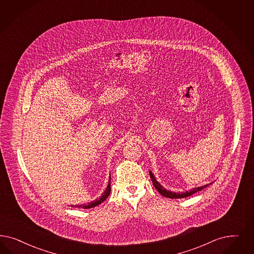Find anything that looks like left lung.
I'll list each match as a JSON object with an SVG mask.
<instances>
[{
	"instance_id": "8db88e82",
	"label": "left lung",
	"mask_w": 254,
	"mask_h": 254,
	"mask_svg": "<svg viewBox=\"0 0 254 254\" xmlns=\"http://www.w3.org/2000/svg\"><path fill=\"white\" fill-rule=\"evenodd\" d=\"M149 174H150V177H151L152 183L154 185V187L158 190V192L160 193L161 195H163L164 197L171 198V199H180V198H186V197H189V196L192 195L193 193L198 192V191H200L201 190H203L204 188H206L207 186H209V185L212 184V183H210V184L204 185V186H201V187H199V188H195V189H192V190H189V191H186V192H172V191H169V190H165L161 185L159 184L158 181L155 179L154 175H153V174H152L151 172H149Z\"/></svg>"
}]
</instances>
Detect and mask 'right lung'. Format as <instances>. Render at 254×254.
<instances>
[{"mask_svg":"<svg viewBox=\"0 0 254 254\" xmlns=\"http://www.w3.org/2000/svg\"><path fill=\"white\" fill-rule=\"evenodd\" d=\"M110 182H109V184H108V187H107V189H106L104 193L101 195V197L99 198V199H96V201H91V202H89L87 204H85V205H70L71 207H78V208H92V207H95L96 205H98V204H100L101 202H103V201H105L106 199L109 197V195H110V193H111V176H110V180H109Z\"/></svg>","mask_w":254,"mask_h":254,"instance_id":"obj_1","label":"right lung"}]
</instances>
